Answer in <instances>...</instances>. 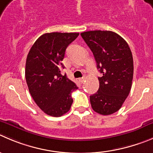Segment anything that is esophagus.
<instances>
[{"mask_svg": "<svg viewBox=\"0 0 153 153\" xmlns=\"http://www.w3.org/2000/svg\"><path fill=\"white\" fill-rule=\"evenodd\" d=\"M84 80H85V78H80V79H79V82H80V83H83L84 82Z\"/></svg>", "mask_w": 153, "mask_h": 153, "instance_id": "34e87169", "label": "esophagus"}]
</instances>
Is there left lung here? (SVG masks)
Segmentation results:
<instances>
[{"instance_id":"left-lung-1","label":"left lung","mask_w":153,"mask_h":153,"mask_svg":"<svg viewBox=\"0 0 153 153\" xmlns=\"http://www.w3.org/2000/svg\"><path fill=\"white\" fill-rule=\"evenodd\" d=\"M80 34L102 74L98 77V91L90 96L91 107L101 115L113 114L121 108L131 88V51L121 36L110 30H90Z\"/></svg>"}]
</instances>
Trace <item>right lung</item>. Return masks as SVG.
Returning <instances> with one entry per match:
<instances>
[{
	"label": "right lung",
	"mask_w": 153,
	"mask_h": 153,
	"mask_svg": "<svg viewBox=\"0 0 153 153\" xmlns=\"http://www.w3.org/2000/svg\"><path fill=\"white\" fill-rule=\"evenodd\" d=\"M79 33H46L31 46L25 64V79L37 105L46 114L59 117L70 110L71 93L77 88L67 76H62V61L70 43Z\"/></svg>",
	"instance_id": "right-lung-1"
}]
</instances>
